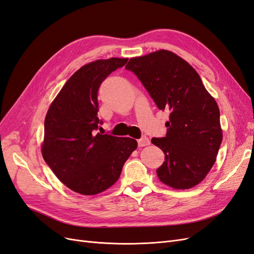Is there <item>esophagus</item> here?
I'll return each instance as SVG.
<instances>
[{"label":"esophagus","mask_w":254,"mask_h":254,"mask_svg":"<svg viewBox=\"0 0 254 254\" xmlns=\"http://www.w3.org/2000/svg\"><path fill=\"white\" fill-rule=\"evenodd\" d=\"M149 144H150V141L146 135H143L141 139L137 140V145H139V147H144V146H147Z\"/></svg>","instance_id":"esophagus-1"}]
</instances>
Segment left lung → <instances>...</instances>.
Segmentation results:
<instances>
[{"label": "left lung", "instance_id": "8db88e82", "mask_svg": "<svg viewBox=\"0 0 254 254\" xmlns=\"http://www.w3.org/2000/svg\"><path fill=\"white\" fill-rule=\"evenodd\" d=\"M125 68L136 75L160 110L170 111L166 135L151 139L165 155L157 170L160 181L178 190L197 186L214 165L222 141L217 103L194 67L173 52L131 58Z\"/></svg>", "mask_w": 254, "mask_h": 254}]
</instances>
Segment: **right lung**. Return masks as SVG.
Returning a JSON list of instances; mask_svg holds the SVG:
<instances>
[{"label":"right lung","mask_w":254,"mask_h":254,"mask_svg":"<svg viewBox=\"0 0 254 254\" xmlns=\"http://www.w3.org/2000/svg\"><path fill=\"white\" fill-rule=\"evenodd\" d=\"M127 58L99 59L81 66L64 83L44 121L42 157L57 178L81 195H96L118 181L137 143L97 133V92Z\"/></svg>","instance_id":"1"}]
</instances>
